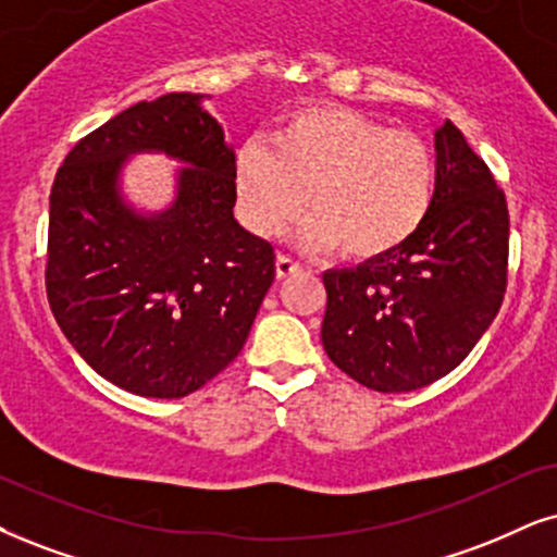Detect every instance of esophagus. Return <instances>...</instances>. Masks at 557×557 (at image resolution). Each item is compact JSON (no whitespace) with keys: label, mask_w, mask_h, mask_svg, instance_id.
Returning <instances> with one entry per match:
<instances>
[{"label":"esophagus","mask_w":557,"mask_h":557,"mask_svg":"<svg viewBox=\"0 0 557 557\" xmlns=\"http://www.w3.org/2000/svg\"><path fill=\"white\" fill-rule=\"evenodd\" d=\"M274 272H277L280 280H285V277H290V274L300 272V264L295 262V259H290V257L277 255V262H274Z\"/></svg>","instance_id":"1"}]
</instances>
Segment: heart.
Listing matches in <instances>:
<instances>
[{"instance_id":"heart-1","label":"heart","mask_w":557,"mask_h":557,"mask_svg":"<svg viewBox=\"0 0 557 557\" xmlns=\"http://www.w3.org/2000/svg\"><path fill=\"white\" fill-rule=\"evenodd\" d=\"M436 164L426 140L355 108L306 102L287 110L270 146L246 140L234 157L238 215L257 236H277L306 206L308 249L339 246L351 262L396 255L424 226Z\"/></svg>"}]
</instances>
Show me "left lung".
<instances>
[{
  "label": "left lung",
  "mask_w": 557,
  "mask_h": 557,
  "mask_svg": "<svg viewBox=\"0 0 557 557\" xmlns=\"http://www.w3.org/2000/svg\"><path fill=\"white\" fill-rule=\"evenodd\" d=\"M424 226L396 255L323 272L329 360L377 393L445 377L496 319L506 293L509 210L494 174L445 121Z\"/></svg>",
  "instance_id": "obj_1"
}]
</instances>
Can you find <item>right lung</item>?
Wrapping results in <instances>:
<instances>
[{
	"label": "right lung",
	"instance_id": "1",
	"mask_svg": "<svg viewBox=\"0 0 557 557\" xmlns=\"http://www.w3.org/2000/svg\"><path fill=\"white\" fill-rule=\"evenodd\" d=\"M172 91L138 102L69 151L53 180L46 290L97 375L144 398H182L242 351L274 280V249L234 218V149ZM136 152L183 161L173 206L140 214L120 177Z\"/></svg>",
	"mask_w": 557,
	"mask_h": 557
}]
</instances>
